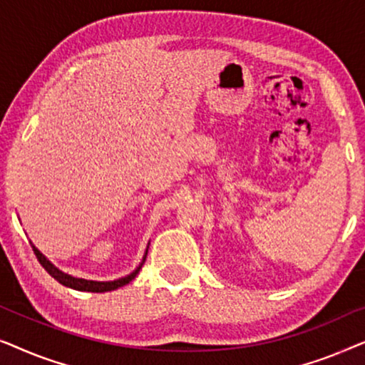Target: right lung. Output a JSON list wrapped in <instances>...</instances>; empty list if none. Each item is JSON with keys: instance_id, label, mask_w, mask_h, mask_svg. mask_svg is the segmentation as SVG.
I'll return each mask as SVG.
<instances>
[{"instance_id": "obj_1", "label": "right lung", "mask_w": 365, "mask_h": 365, "mask_svg": "<svg viewBox=\"0 0 365 365\" xmlns=\"http://www.w3.org/2000/svg\"><path fill=\"white\" fill-rule=\"evenodd\" d=\"M31 247H33L34 254H36V257H38L39 264H41V266H43L44 269H46L49 276L56 279V281H58L59 284H63V286H66V287H71V289H76V291H86V292H106V291H114V289H118V287H123V286H126V284L131 282L133 279L138 276L139 269L143 267V264H144V259H146V254H148V249H146V252H144V257H143L141 264H139V266H138L136 269H134V271H133L131 274H128V276H124V277H119V279H116V281H106V282H99V281H88V279H79V277H73V276H69V274H64L63 271H59V269H58L56 266H53V264L49 262L48 259L44 257L43 254L39 252L36 247L33 246V244H31Z\"/></svg>"}]
</instances>
